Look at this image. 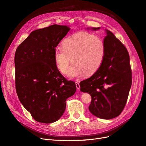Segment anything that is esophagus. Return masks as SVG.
<instances>
[{"instance_id":"obj_1","label":"esophagus","mask_w":146,"mask_h":146,"mask_svg":"<svg viewBox=\"0 0 146 146\" xmlns=\"http://www.w3.org/2000/svg\"><path fill=\"white\" fill-rule=\"evenodd\" d=\"M76 85L77 89V90H79V89H80V83H79L78 82H76Z\"/></svg>"}]
</instances>
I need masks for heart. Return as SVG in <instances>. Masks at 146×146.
<instances>
[{"label":"heart","mask_w":146,"mask_h":146,"mask_svg":"<svg viewBox=\"0 0 146 146\" xmlns=\"http://www.w3.org/2000/svg\"><path fill=\"white\" fill-rule=\"evenodd\" d=\"M62 48H56L54 59L57 69L64 74L70 63H73L68 71L70 77L96 73L103 64L106 47L102 38L87 32H78L65 38Z\"/></svg>","instance_id":"obj_1"}]
</instances>
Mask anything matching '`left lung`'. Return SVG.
<instances>
[{"mask_svg":"<svg viewBox=\"0 0 146 146\" xmlns=\"http://www.w3.org/2000/svg\"><path fill=\"white\" fill-rule=\"evenodd\" d=\"M100 29L91 28L95 31ZM105 32L104 63L91 77L82 81L80 86L81 91L91 96L90 111L99 118L111 119L118 116L124 108L132 78L126 47L110 30Z\"/></svg>","mask_w":146,"mask_h":146,"instance_id":"obj_1","label":"left lung"}]
</instances>
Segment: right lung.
<instances>
[{"instance_id": "1", "label": "right lung", "mask_w": 146, "mask_h": 146, "mask_svg": "<svg viewBox=\"0 0 146 146\" xmlns=\"http://www.w3.org/2000/svg\"><path fill=\"white\" fill-rule=\"evenodd\" d=\"M69 30L68 26L56 24L34 30L16 50L17 94L37 122L58 120L64 112L66 100L76 92V83L61 75L54 59L55 47Z\"/></svg>"}]
</instances>
